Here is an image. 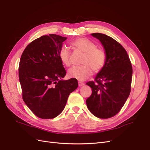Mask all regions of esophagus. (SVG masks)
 Masks as SVG:
<instances>
[{
  "label": "esophagus",
  "mask_w": 150,
  "mask_h": 150,
  "mask_svg": "<svg viewBox=\"0 0 150 150\" xmlns=\"http://www.w3.org/2000/svg\"><path fill=\"white\" fill-rule=\"evenodd\" d=\"M78 83H79V86H83L84 85V83H83V82H81V81H79V82Z\"/></svg>",
  "instance_id": "obj_1"
}]
</instances>
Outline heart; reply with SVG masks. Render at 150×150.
<instances>
[{"label":"heart","mask_w":150,"mask_h":150,"mask_svg":"<svg viewBox=\"0 0 150 150\" xmlns=\"http://www.w3.org/2000/svg\"><path fill=\"white\" fill-rule=\"evenodd\" d=\"M72 46L84 52L81 60L83 64L74 66L68 70L69 78L79 81L87 79L94 72H99L104 66L106 62V54L102 49L97 48L96 44L89 39L80 38L71 42ZM60 60L66 66L70 65V52L66 46H62L59 52Z\"/></svg>","instance_id":"obj_1"}]
</instances>
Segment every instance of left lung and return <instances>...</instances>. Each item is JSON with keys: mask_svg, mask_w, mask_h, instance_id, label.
<instances>
[{"mask_svg": "<svg viewBox=\"0 0 150 150\" xmlns=\"http://www.w3.org/2000/svg\"><path fill=\"white\" fill-rule=\"evenodd\" d=\"M103 45L106 62L95 77L86 84L92 88L86 99L89 111L99 118L116 115L123 106L131 91L133 69L126 50L114 39L101 33L91 34Z\"/></svg>", "mask_w": 150, "mask_h": 150, "instance_id": "8db88e82", "label": "left lung"}]
</instances>
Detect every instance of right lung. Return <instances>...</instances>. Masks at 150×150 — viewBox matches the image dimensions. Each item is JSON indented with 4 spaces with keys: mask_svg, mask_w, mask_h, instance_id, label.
<instances>
[{
    "mask_svg": "<svg viewBox=\"0 0 150 150\" xmlns=\"http://www.w3.org/2000/svg\"><path fill=\"white\" fill-rule=\"evenodd\" d=\"M67 38L56 34L43 35L33 40L22 53L19 78L22 98L34 114L52 119L61 114L67 98L78 82L63 80L66 72L59 56Z\"/></svg>",
    "mask_w": 150,
    "mask_h": 150,
    "instance_id": "add662e5",
    "label": "right lung"
}]
</instances>
